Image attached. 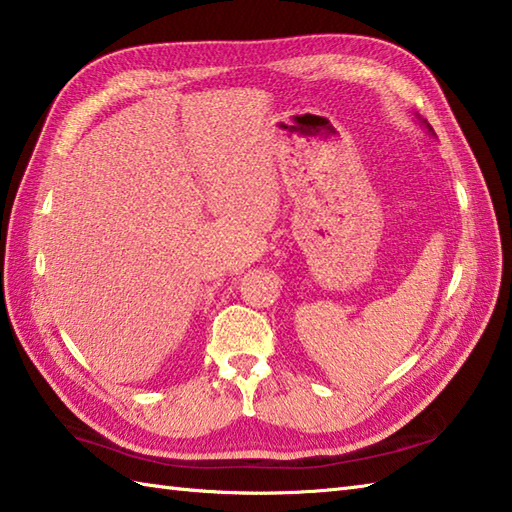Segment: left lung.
Wrapping results in <instances>:
<instances>
[{
	"instance_id": "1",
	"label": "left lung",
	"mask_w": 512,
	"mask_h": 512,
	"mask_svg": "<svg viewBox=\"0 0 512 512\" xmlns=\"http://www.w3.org/2000/svg\"><path fill=\"white\" fill-rule=\"evenodd\" d=\"M415 117H417V114H415ZM417 119H420V117H417ZM420 123H422V125H424V128H426V130H429L431 134H435V132H433V128H431V125H429V123H426L424 119H420Z\"/></svg>"
}]
</instances>
